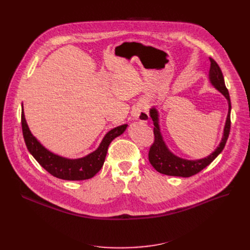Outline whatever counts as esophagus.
<instances>
[{"mask_svg":"<svg viewBox=\"0 0 250 250\" xmlns=\"http://www.w3.org/2000/svg\"><path fill=\"white\" fill-rule=\"evenodd\" d=\"M132 115L136 121L146 123L149 120V114L147 111V108L144 104H138L137 106L134 107L132 111Z\"/></svg>","mask_w":250,"mask_h":250,"instance_id":"1","label":"esophagus"}]
</instances>
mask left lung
<instances>
[{"instance_id": "8db88e82", "label": "left lung", "mask_w": 250, "mask_h": 250, "mask_svg": "<svg viewBox=\"0 0 250 250\" xmlns=\"http://www.w3.org/2000/svg\"><path fill=\"white\" fill-rule=\"evenodd\" d=\"M211 62V68L208 72V81L211 85L218 90L220 93L227 99L228 102V113L226 117V122L224 128H223V135L218 147L215 149L208 156L202 159L196 160H188L181 158V157L175 155L171 150L168 148L164 141L163 135L161 133L160 126V115L158 109L156 106L150 108V116L154 124V135L155 142L152 145L149 152V161L152 166L157 171L170 176H179V177H189L196 173H199L201 170L206 168L208 165L211 164L217 156L224 149L226 142L230 133V113H231V101L229 92L225 86L224 77H223L222 71L218 63L209 58Z\"/></svg>"}]
</instances>
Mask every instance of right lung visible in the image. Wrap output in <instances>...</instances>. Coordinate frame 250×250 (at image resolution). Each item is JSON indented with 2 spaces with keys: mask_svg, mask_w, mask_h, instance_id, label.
Segmentation results:
<instances>
[{
  "mask_svg": "<svg viewBox=\"0 0 250 250\" xmlns=\"http://www.w3.org/2000/svg\"><path fill=\"white\" fill-rule=\"evenodd\" d=\"M21 123L26 147L34 157V159L51 175L64 180H84L93 177L104 164L110 143L116 137L124 134L127 127L125 124L111 128L104 136L95 151L81 158L71 159L49 151L32 135L26 122L23 104Z\"/></svg>",
  "mask_w": 250,
  "mask_h": 250,
  "instance_id": "add662e5",
  "label": "right lung"
}]
</instances>
